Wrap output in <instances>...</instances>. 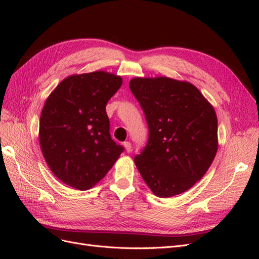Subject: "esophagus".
Here are the masks:
<instances>
[{
    "label": "esophagus",
    "instance_id": "1",
    "mask_svg": "<svg viewBox=\"0 0 259 259\" xmlns=\"http://www.w3.org/2000/svg\"><path fill=\"white\" fill-rule=\"evenodd\" d=\"M123 146H124L125 150H126V152H127V153H130V152L132 151V145H131V143H130V142H125V143L123 144Z\"/></svg>",
    "mask_w": 259,
    "mask_h": 259
}]
</instances>
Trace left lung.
I'll return each mask as SVG.
<instances>
[{
  "label": "left lung",
  "mask_w": 259,
  "mask_h": 259,
  "mask_svg": "<svg viewBox=\"0 0 259 259\" xmlns=\"http://www.w3.org/2000/svg\"><path fill=\"white\" fill-rule=\"evenodd\" d=\"M130 89L149 126L148 144L135 156L138 171L156 197L186 192L215 159L214 107L192 83L167 76L133 77Z\"/></svg>",
  "instance_id": "obj_1"
}]
</instances>
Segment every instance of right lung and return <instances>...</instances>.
Returning <instances> with one entry per match:
<instances>
[{"label":"right lung","mask_w":259,"mask_h":259,"mask_svg":"<svg viewBox=\"0 0 259 259\" xmlns=\"http://www.w3.org/2000/svg\"><path fill=\"white\" fill-rule=\"evenodd\" d=\"M120 75L107 71L65 77L45 100L38 139L49 167L77 190L97 185L123 148L109 133L106 105L121 88Z\"/></svg>","instance_id":"1"}]
</instances>
